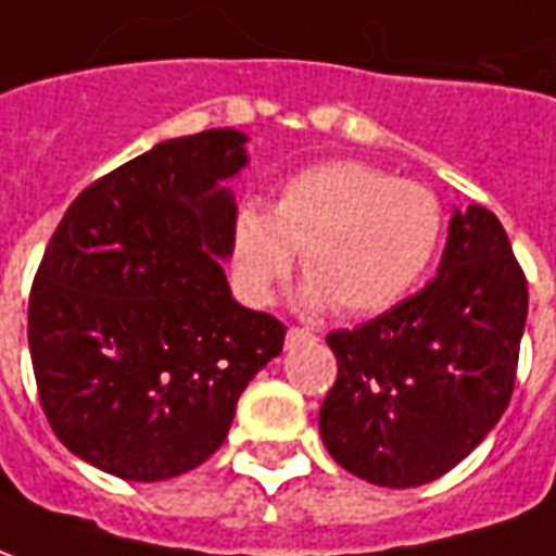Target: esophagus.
I'll use <instances>...</instances> for the list:
<instances>
[{
  "instance_id": "34e87169",
  "label": "esophagus",
  "mask_w": 556,
  "mask_h": 556,
  "mask_svg": "<svg viewBox=\"0 0 556 556\" xmlns=\"http://www.w3.org/2000/svg\"><path fill=\"white\" fill-rule=\"evenodd\" d=\"M311 338H314V334H311L307 328L293 326L290 331H287V346H295V343H302V340H311Z\"/></svg>"
}]
</instances>
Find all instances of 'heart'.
Listing matches in <instances>:
<instances>
[{
    "label": "heart",
    "instance_id": "1",
    "mask_svg": "<svg viewBox=\"0 0 556 556\" xmlns=\"http://www.w3.org/2000/svg\"><path fill=\"white\" fill-rule=\"evenodd\" d=\"M441 233L444 213L424 184L367 162H323L278 189L273 213L239 206L230 225L233 290L249 305H266L302 249L307 305L334 302L340 314L367 317L415 290Z\"/></svg>",
    "mask_w": 556,
    "mask_h": 556
}]
</instances>
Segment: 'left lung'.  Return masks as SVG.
<instances>
[{
  "mask_svg": "<svg viewBox=\"0 0 556 556\" xmlns=\"http://www.w3.org/2000/svg\"><path fill=\"white\" fill-rule=\"evenodd\" d=\"M528 278L494 213H453L439 275L382 317L328 334L338 379L319 435L367 483L412 489L456 468L509 406Z\"/></svg>",
  "mask_w": 556,
  "mask_h": 556,
  "instance_id": "8db88e82",
  "label": "left lung"
}]
</instances>
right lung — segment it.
I'll return each instance as SVG.
<instances>
[{
    "instance_id": "1",
    "label": "right lung",
    "mask_w": 556,
    "mask_h": 556,
    "mask_svg": "<svg viewBox=\"0 0 556 556\" xmlns=\"http://www.w3.org/2000/svg\"><path fill=\"white\" fill-rule=\"evenodd\" d=\"M237 129L162 141L79 192L28 293V352L64 447L121 480L192 471L283 346L281 319L233 302L218 257L249 162Z\"/></svg>"
}]
</instances>
